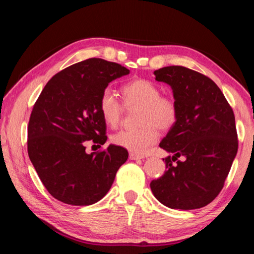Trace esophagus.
<instances>
[{
	"label": "esophagus",
	"mask_w": 254,
	"mask_h": 254,
	"mask_svg": "<svg viewBox=\"0 0 254 254\" xmlns=\"http://www.w3.org/2000/svg\"><path fill=\"white\" fill-rule=\"evenodd\" d=\"M143 157L142 156H139L137 154H134V153H130V159L132 160H138V159H142Z\"/></svg>",
	"instance_id": "esophagus-1"
}]
</instances>
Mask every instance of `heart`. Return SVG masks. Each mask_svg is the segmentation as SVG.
I'll list each match as a JSON object with an SVG mask.
<instances>
[{
	"mask_svg": "<svg viewBox=\"0 0 254 254\" xmlns=\"http://www.w3.org/2000/svg\"><path fill=\"white\" fill-rule=\"evenodd\" d=\"M123 103L127 107H141L138 116V128H124L112 137L120 147L134 154H145L150 146L157 143L161 131H169L176 126L179 118V108L174 98L161 95L157 85L147 79H134L122 86ZM99 110L105 122L117 127L121 122L124 105L110 88L101 91Z\"/></svg>",
	"mask_w": 254,
	"mask_h": 254,
	"instance_id": "1",
	"label": "heart"
}]
</instances>
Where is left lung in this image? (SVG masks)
I'll return each mask as SVG.
<instances>
[{"instance_id": "obj_1", "label": "left lung", "mask_w": 254, "mask_h": 254, "mask_svg": "<svg viewBox=\"0 0 254 254\" xmlns=\"http://www.w3.org/2000/svg\"><path fill=\"white\" fill-rule=\"evenodd\" d=\"M154 74L171 86L179 118L159 144L174 156L163 158L167 171L150 189L170 208L206 206L224 188L238 150L233 108L212 79L193 69L172 65Z\"/></svg>"}]
</instances>
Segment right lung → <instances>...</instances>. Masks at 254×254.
Returning a JSON list of instances; mask_svg holds the SVG:
<instances>
[{
	"label": "right lung",
	"instance_id": "1",
	"mask_svg": "<svg viewBox=\"0 0 254 254\" xmlns=\"http://www.w3.org/2000/svg\"><path fill=\"white\" fill-rule=\"evenodd\" d=\"M128 73L118 63L87 59L57 73L38 97L27 149L41 182L59 201L75 206L100 201L127 161L126 148L110 145L87 154L85 142L106 143L99 97L113 79Z\"/></svg>",
	"mask_w": 254,
	"mask_h": 254
}]
</instances>
